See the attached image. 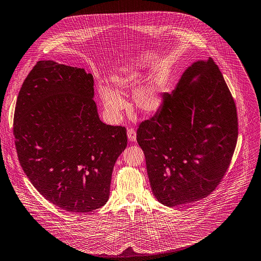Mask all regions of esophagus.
<instances>
[{
	"label": "esophagus",
	"mask_w": 261,
	"mask_h": 261,
	"mask_svg": "<svg viewBox=\"0 0 261 261\" xmlns=\"http://www.w3.org/2000/svg\"><path fill=\"white\" fill-rule=\"evenodd\" d=\"M127 136H128L129 141H131V142L136 141V132L134 129H129L127 131Z\"/></svg>",
	"instance_id": "obj_1"
}]
</instances>
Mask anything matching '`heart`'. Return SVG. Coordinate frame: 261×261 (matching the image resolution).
Masks as SVG:
<instances>
[{
  "label": "heart",
  "mask_w": 261,
  "mask_h": 261,
  "mask_svg": "<svg viewBox=\"0 0 261 261\" xmlns=\"http://www.w3.org/2000/svg\"><path fill=\"white\" fill-rule=\"evenodd\" d=\"M143 73L140 71H129L121 75L113 76L114 88L108 84H99L97 87L103 113L110 122H119L127 102L121 93L132 91L133 105L143 115L150 116L158 113L164 103V85L156 79H148L141 85ZM141 85L139 86V84Z\"/></svg>",
  "instance_id": "b5f03b06"
}]
</instances>
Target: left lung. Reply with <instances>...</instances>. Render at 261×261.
Instances as JSON below:
<instances>
[{
  "label": "left lung",
  "instance_id": "obj_1",
  "mask_svg": "<svg viewBox=\"0 0 261 261\" xmlns=\"http://www.w3.org/2000/svg\"><path fill=\"white\" fill-rule=\"evenodd\" d=\"M237 138L236 106L219 67L212 58L192 63L137 130L153 196L166 206L206 197L227 172Z\"/></svg>",
  "mask_w": 261,
  "mask_h": 261
}]
</instances>
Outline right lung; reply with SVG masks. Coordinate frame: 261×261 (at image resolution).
I'll use <instances>...</instances> for the list:
<instances>
[{
    "mask_svg": "<svg viewBox=\"0 0 261 261\" xmlns=\"http://www.w3.org/2000/svg\"><path fill=\"white\" fill-rule=\"evenodd\" d=\"M93 77L83 68L37 62L19 91L15 145L35 189L70 213H88L110 197L115 163L127 146L126 129L102 123Z\"/></svg>",
    "mask_w": 261,
    "mask_h": 261,
    "instance_id": "obj_1",
    "label": "right lung"
}]
</instances>
